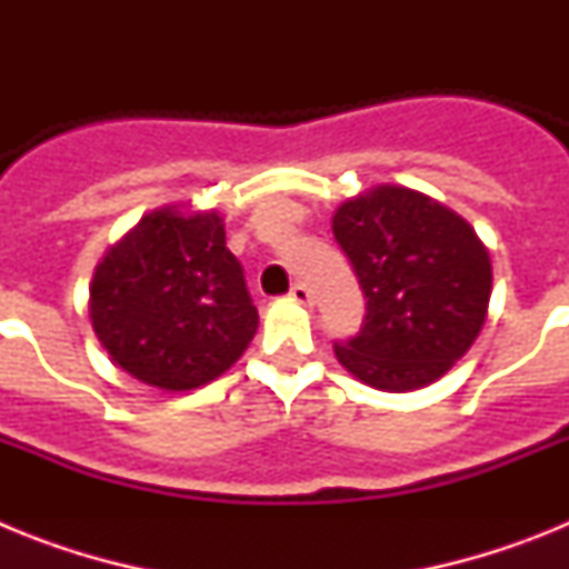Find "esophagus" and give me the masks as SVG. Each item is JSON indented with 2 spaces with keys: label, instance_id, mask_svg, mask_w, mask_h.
Here are the masks:
<instances>
[{
  "label": "esophagus",
  "instance_id": "obj_1",
  "mask_svg": "<svg viewBox=\"0 0 569 569\" xmlns=\"http://www.w3.org/2000/svg\"><path fill=\"white\" fill-rule=\"evenodd\" d=\"M290 299L299 301V305H305V308H310V305H313V296H310L308 284H301V281H296L293 288H290Z\"/></svg>",
  "mask_w": 569,
  "mask_h": 569
}]
</instances>
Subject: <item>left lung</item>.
<instances>
[{
    "label": "left lung",
    "mask_w": 569,
    "mask_h": 569,
    "mask_svg": "<svg viewBox=\"0 0 569 569\" xmlns=\"http://www.w3.org/2000/svg\"><path fill=\"white\" fill-rule=\"evenodd\" d=\"M333 236L367 299L361 330L336 341V359L387 393L441 379L487 316L492 268L476 230L430 196L381 184L336 210Z\"/></svg>",
    "instance_id": "left-lung-1"
}]
</instances>
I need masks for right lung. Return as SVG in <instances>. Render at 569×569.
<instances>
[{"mask_svg": "<svg viewBox=\"0 0 569 569\" xmlns=\"http://www.w3.org/2000/svg\"><path fill=\"white\" fill-rule=\"evenodd\" d=\"M90 321L113 365L162 390H193L244 350L259 313L219 213L142 216L99 261Z\"/></svg>", "mask_w": 569, "mask_h": 569, "instance_id": "obj_1", "label": "right lung"}]
</instances>
